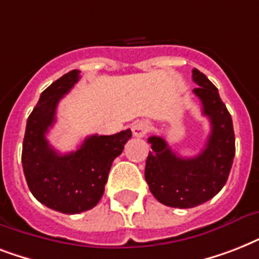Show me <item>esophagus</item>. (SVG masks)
Here are the masks:
<instances>
[{"label": "esophagus", "mask_w": 259, "mask_h": 259, "mask_svg": "<svg viewBox=\"0 0 259 259\" xmlns=\"http://www.w3.org/2000/svg\"><path fill=\"white\" fill-rule=\"evenodd\" d=\"M132 130H133V134L136 136V137H145L146 133H148V130H149V126H148V123L144 121H140V122H136V123H133V126H132Z\"/></svg>", "instance_id": "1"}]
</instances>
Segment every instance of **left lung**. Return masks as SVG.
<instances>
[{"label": "left lung", "mask_w": 259, "mask_h": 259, "mask_svg": "<svg viewBox=\"0 0 259 259\" xmlns=\"http://www.w3.org/2000/svg\"><path fill=\"white\" fill-rule=\"evenodd\" d=\"M197 87L193 93L201 111L211 123L204 149L191 158L180 157L162 137L152 136V152L146 158L145 180L160 203L175 208H192L217 195L229 179L235 156L233 119L218 89L196 68L192 71Z\"/></svg>", "instance_id": "1"}]
</instances>
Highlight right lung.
Returning a JSON list of instances; mask_svg holds the SVG:
<instances>
[{"mask_svg":"<svg viewBox=\"0 0 259 259\" xmlns=\"http://www.w3.org/2000/svg\"><path fill=\"white\" fill-rule=\"evenodd\" d=\"M80 71L63 75L40 95L26 121L22 169L30 192L41 204L63 213L91 209L101 200L114 158L123 150L132 130L113 136H90L78 150L60 154L46 134L56 121L59 101L79 80Z\"/></svg>","mask_w":259,"mask_h":259,"instance_id":"obj_1","label":"right lung"}]
</instances>
